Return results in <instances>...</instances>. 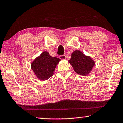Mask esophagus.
I'll return each instance as SVG.
<instances>
[{
    "label": "esophagus",
    "instance_id": "obj_1",
    "mask_svg": "<svg viewBox=\"0 0 123 123\" xmlns=\"http://www.w3.org/2000/svg\"><path fill=\"white\" fill-rule=\"evenodd\" d=\"M59 58L61 60H65L66 58V56L65 55H60L59 56Z\"/></svg>",
    "mask_w": 123,
    "mask_h": 123
}]
</instances>
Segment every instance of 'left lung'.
I'll use <instances>...</instances> for the list:
<instances>
[{
    "label": "left lung",
    "instance_id": "8db88e82",
    "mask_svg": "<svg viewBox=\"0 0 123 123\" xmlns=\"http://www.w3.org/2000/svg\"><path fill=\"white\" fill-rule=\"evenodd\" d=\"M69 63L73 67L74 71L79 74L86 76L92 70L95 62L88 56H85L79 50H75L71 54Z\"/></svg>",
    "mask_w": 123,
    "mask_h": 123
}]
</instances>
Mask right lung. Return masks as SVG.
<instances>
[{
	"label": "right lung",
	"instance_id": "obj_1",
	"mask_svg": "<svg viewBox=\"0 0 123 123\" xmlns=\"http://www.w3.org/2000/svg\"><path fill=\"white\" fill-rule=\"evenodd\" d=\"M60 60L56 57H52L47 52H44L32 62L31 69L40 80H47L53 75V72Z\"/></svg>",
	"mask_w": 123,
	"mask_h": 123
}]
</instances>
